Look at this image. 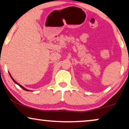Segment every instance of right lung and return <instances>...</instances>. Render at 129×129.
Here are the masks:
<instances>
[{
  "mask_svg": "<svg viewBox=\"0 0 129 129\" xmlns=\"http://www.w3.org/2000/svg\"><path fill=\"white\" fill-rule=\"evenodd\" d=\"M10 76H11V79H13V81H14V82H15V83H16V84H17V85H19V86H20V87H21V88H23V90H26V91H28V90H26V88H24V87H22V85H20V84H19L18 83H17V82H16V81H14V79H13V78H12V76H11V75H10Z\"/></svg>",
  "mask_w": 129,
  "mask_h": 129,
  "instance_id": "1",
  "label": "right lung"
}]
</instances>
